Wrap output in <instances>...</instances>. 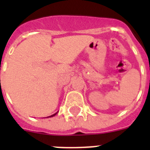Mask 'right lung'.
Here are the masks:
<instances>
[{
  "label": "right lung",
  "instance_id": "right-lung-1",
  "mask_svg": "<svg viewBox=\"0 0 150 150\" xmlns=\"http://www.w3.org/2000/svg\"><path fill=\"white\" fill-rule=\"evenodd\" d=\"M57 113H55V114H54V115H51V116H48V117H54V115H56V114Z\"/></svg>",
  "mask_w": 150,
  "mask_h": 150
}]
</instances>
